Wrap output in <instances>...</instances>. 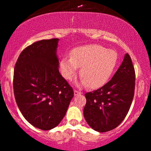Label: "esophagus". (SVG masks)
I'll use <instances>...</instances> for the list:
<instances>
[{
    "instance_id": "1",
    "label": "esophagus",
    "mask_w": 151,
    "mask_h": 151,
    "mask_svg": "<svg viewBox=\"0 0 151 151\" xmlns=\"http://www.w3.org/2000/svg\"><path fill=\"white\" fill-rule=\"evenodd\" d=\"M81 93H82L80 92V91H77V90H74V96L80 95V94H81Z\"/></svg>"
}]
</instances>
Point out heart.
Segmentation results:
<instances>
[{
	"label": "heart",
	"instance_id": "heart-1",
	"mask_svg": "<svg viewBox=\"0 0 151 151\" xmlns=\"http://www.w3.org/2000/svg\"><path fill=\"white\" fill-rule=\"evenodd\" d=\"M118 61L114 50L99 45H90L74 49L71 57L61 59L60 68L63 77L72 80L81 67L80 84L96 88L104 85L113 73Z\"/></svg>",
	"mask_w": 151,
	"mask_h": 151
}]
</instances>
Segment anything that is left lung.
<instances>
[{"mask_svg":"<svg viewBox=\"0 0 151 151\" xmlns=\"http://www.w3.org/2000/svg\"><path fill=\"white\" fill-rule=\"evenodd\" d=\"M135 88V71L129 55H125L121 66L107 83L85 94L84 117L88 124L99 132L115 129L126 118Z\"/></svg>","mask_w":151,"mask_h":151,"instance_id":"obj_1","label":"left lung"}]
</instances>
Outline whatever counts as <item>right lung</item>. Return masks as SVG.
<instances>
[{
	"label": "right lung",
	"mask_w": 151,
	"mask_h": 151,
	"mask_svg": "<svg viewBox=\"0 0 151 151\" xmlns=\"http://www.w3.org/2000/svg\"><path fill=\"white\" fill-rule=\"evenodd\" d=\"M58 39L34 42L22 50L14 71V93L21 113L42 130L56 127L66 113L74 91L59 72Z\"/></svg>",
	"instance_id": "add662e5"
}]
</instances>
